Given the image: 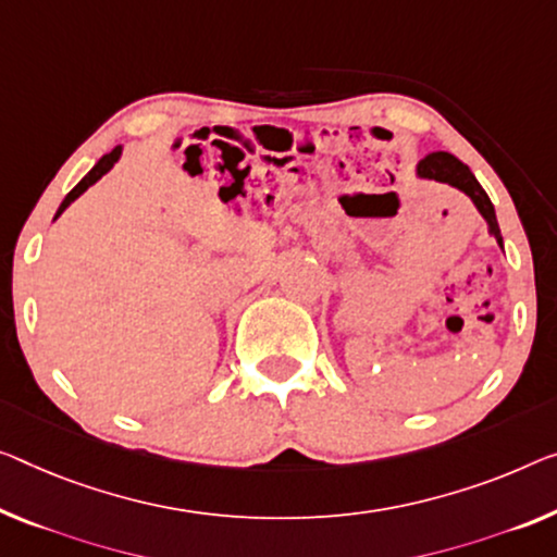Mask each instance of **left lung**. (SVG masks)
Wrapping results in <instances>:
<instances>
[{"label":"left lung","instance_id":"left-lung-1","mask_svg":"<svg viewBox=\"0 0 557 557\" xmlns=\"http://www.w3.org/2000/svg\"><path fill=\"white\" fill-rule=\"evenodd\" d=\"M416 176L418 178H428V182H441V184H448L453 189L463 191L470 201H473V207L478 209V213L485 219L487 224V234H491L498 246L503 249V236H500V226H498V219H495V209L491 199H487V194L481 184H478V178L473 176V171H470L463 161L453 157L448 151H433L423 157L421 161L416 164Z\"/></svg>","mask_w":557,"mask_h":557}]
</instances>
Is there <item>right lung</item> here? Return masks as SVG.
<instances>
[{
	"mask_svg": "<svg viewBox=\"0 0 557 557\" xmlns=\"http://www.w3.org/2000/svg\"><path fill=\"white\" fill-rule=\"evenodd\" d=\"M122 151H124V147H116V149H111L109 153H104V157H101V159L97 161V164H94V166L89 169V174H87V176H84V178H82V182H79V184H76V186H74V189H72L70 194H66V196H64V201H62V203H59V209H57V213H54V221H57L59 216H62V213L66 211V207H72V203H74L76 199H79V196H82L84 191H87V189H89V186H94V184H97L101 176H104V174H109V171H111V169H114V164H116V161H119V159H122Z\"/></svg>",
	"mask_w": 557,
	"mask_h": 557,
	"instance_id": "obj_1",
	"label": "right lung"
}]
</instances>
